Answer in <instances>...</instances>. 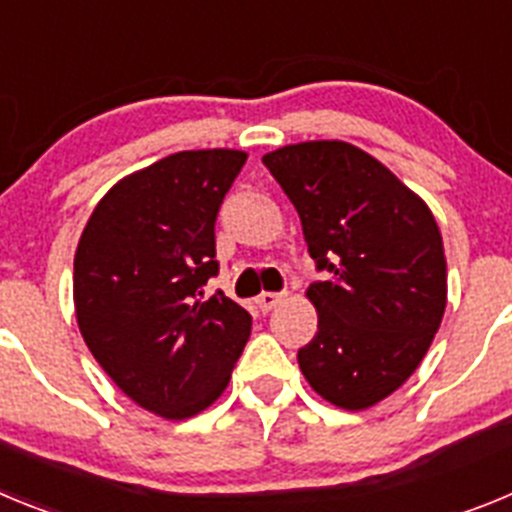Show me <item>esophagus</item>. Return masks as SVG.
<instances>
[{"instance_id": "1", "label": "esophagus", "mask_w": 512, "mask_h": 512, "mask_svg": "<svg viewBox=\"0 0 512 512\" xmlns=\"http://www.w3.org/2000/svg\"><path fill=\"white\" fill-rule=\"evenodd\" d=\"M279 300H282V295H279V292H261V295L256 297L253 302H256L259 312H269L279 305Z\"/></svg>"}]
</instances>
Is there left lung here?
<instances>
[{
	"instance_id": "8db88e82",
	"label": "left lung",
	"mask_w": 512,
	"mask_h": 512,
	"mask_svg": "<svg viewBox=\"0 0 512 512\" xmlns=\"http://www.w3.org/2000/svg\"><path fill=\"white\" fill-rule=\"evenodd\" d=\"M328 279L307 297L318 333L297 351L310 387L346 410L377 405L418 369L446 310L436 217L377 158L343 140L266 153Z\"/></svg>"
}]
</instances>
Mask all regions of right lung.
I'll use <instances>...</instances> for the list:
<instances>
[{
	"label": "right lung",
	"instance_id": "right-lung-1",
	"mask_svg": "<svg viewBox=\"0 0 512 512\" xmlns=\"http://www.w3.org/2000/svg\"><path fill=\"white\" fill-rule=\"evenodd\" d=\"M246 164L182 151L125 176L94 207L74 256L76 320L94 359L140 408L184 420L223 395L251 315L217 277L215 220Z\"/></svg>",
	"mask_w": 512,
	"mask_h": 512
}]
</instances>
